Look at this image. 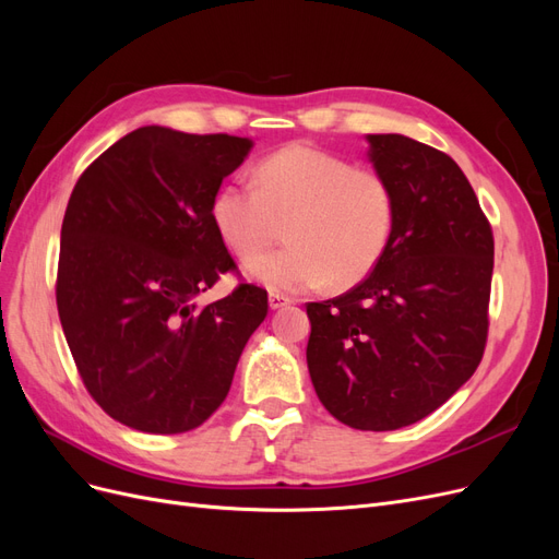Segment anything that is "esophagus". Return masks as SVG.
I'll return each mask as SVG.
<instances>
[{
  "mask_svg": "<svg viewBox=\"0 0 559 559\" xmlns=\"http://www.w3.org/2000/svg\"><path fill=\"white\" fill-rule=\"evenodd\" d=\"M267 306H270V310H282L286 306H292V298L284 296V294H270L267 296Z\"/></svg>",
  "mask_w": 559,
  "mask_h": 559,
  "instance_id": "obj_1",
  "label": "esophagus"
}]
</instances>
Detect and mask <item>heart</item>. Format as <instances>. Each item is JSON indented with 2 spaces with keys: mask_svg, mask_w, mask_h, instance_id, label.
Here are the masks:
<instances>
[{
  "mask_svg": "<svg viewBox=\"0 0 559 559\" xmlns=\"http://www.w3.org/2000/svg\"><path fill=\"white\" fill-rule=\"evenodd\" d=\"M222 242L251 261L289 218L292 245L249 263L247 273L273 292L300 294L354 284L378 265L394 230V195L370 167L312 144H289L261 158L253 181H228L210 205Z\"/></svg>",
  "mask_w": 559,
  "mask_h": 559,
  "instance_id": "heart-1",
  "label": "heart"
}]
</instances>
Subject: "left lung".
Segmentation results:
<instances>
[{"label":"left lung","mask_w":559,"mask_h":559,"mask_svg":"<svg viewBox=\"0 0 559 559\" xmlns=\"http://www.w3.org/2000/svg\"><path fill=\"white\" fill-rule=\"evenodd\" d=\"M394 195L382 259L347 294L308 302V370L324 408L361 431L431 415L483 359L495 238L448 154L405 134H366Z\"/></svg>","instance_id":"obj_1"}]
</instances>
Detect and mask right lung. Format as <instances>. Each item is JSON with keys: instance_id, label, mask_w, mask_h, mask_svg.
I'll use <instances>...</instances> for the list:
<instances>
[{"instance_id": "right-lung-1", "label": "right lung", "mask_w": 559, "mask_h": 559, "mask_svg": "<svg viewBox=\"0 0 559 559\" xmlns=\"http://www.w3.org/2000/svg\"><path fill=\"white\" fill-rule=\"evenodd\" d=\"M253 142L144 126L93 160L67 202L56 300L88 394L144 433L200 427L267 314L261 286L210 306L235 261L210 205Z\"/></svg>"}]
</instances>
